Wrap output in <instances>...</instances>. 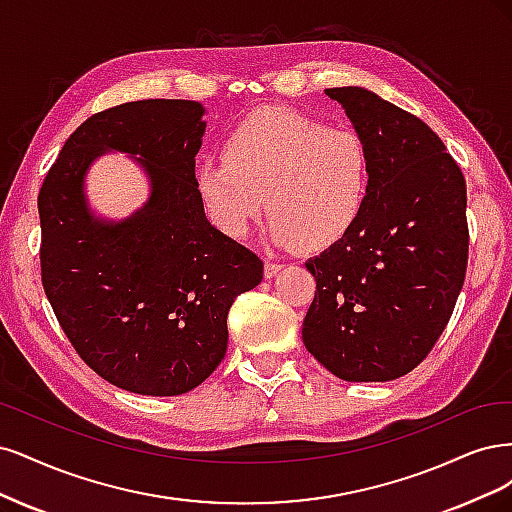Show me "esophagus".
Listing matches in <instances>:
<instances>
[{
    "label": "esophagus",
    "instance_id": "esophagus-1",
    "mask_svg": "<svg viewBox=\"0 0 512 512\" xmlns=\"http://www.w3.org/2000/svg\"><path fill=\"white\" fill-rule=\"evenodd\" d=\"M280 270H283V263H278V261H268L266 263V278H272V276H276Z\"/></svg>",
    "mask_w": 512,
    "mask_h": 512
}]
</instances>
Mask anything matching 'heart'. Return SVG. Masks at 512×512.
Here are the masks:
<instances>
[{
  "label": "heart",
  "mask_w": 512,
  "mask_h": 512,
  "mask_svg": "<svg viewBox=\"0 0 512 512\" xmlns=\"http://www.w3.org/2000/svg\"><path fill=\"white\" fill-rule=\"evenodd\" d=\"M372 157L353 129H336L289 108H263L227 136L221 157L195 170L210 221L240 238L263 210L270 236L323 251L349 234L366 208Z\"/></svg>",
  "instance_id": "heart-1"
}]
</instances>
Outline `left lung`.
Instances as JSON below:
<instances>
[{"mask_svg":"<svg viewBox=\"0 0 512 512\" xmlns=\"http://www.w3.org/2000/svg\"><path fill=\"white\" fill-rule=\"evenodd\" d=\"M372 157L349 234L306 261L317 280L302 325L308 353L349 383L417 368L447 327L468 263L466 180L415 114L364 87L325 89Z\"/></svg>","mask_w":512,"mask_h":512,"instance_id":"left-lung-1","label":"left lung"}]
</instances>
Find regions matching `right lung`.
<instances>
[{
    "label": "right lung",
    "mask_w": 512,
    "mask_h": 512,
    "mask_svg": "<svg viewBox=\"0 0 512 512\" xmlns=\"http://www.w3.org/2000/svg\"><path fill=\"white\" fill-rule=\"evenodd\" d=\"M206 108L142 100L93 114L63 144L38 195L42 285L85 364L140 395L202 385L227 351V312L263 261L214 227L195 185ZM125 152L149 180L125 220L90 210L86 174Z\"/></svg>",
    "instance_id": "add662e5"
}]
</instances>
